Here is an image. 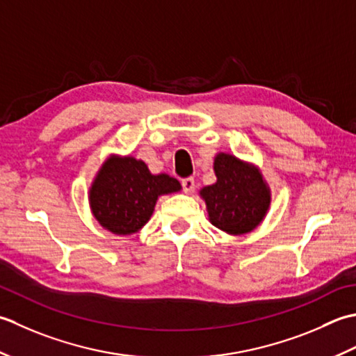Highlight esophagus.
I'll use <instances>...</instances> for the list:
<instances>
[{
	"label": "esophagus",
	"mask_w": 356,
	"mask_h": 356,
	"mask_svg": "<svg viewBox=\"0 0 356 356\" xmlns=\"http://www.w3.org/2000/svg\"><path fill=\"white\" fill-rule=\"evenodd\" d=\"M181 186H183V191H184L186 193L192 192V191H193V187H195V179H193L192 177L183 178V179H181Z\"/></svg>",
	"instance_id": "obj_1"
}]
</instances>
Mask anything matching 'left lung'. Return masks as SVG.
I'll use <instances>...</instances> for the list:
<instances>
[{
  "label": "left lung",
  "instance_id": "left-lung-1",
  "mask_svg": "<svg viewBox=\"0 0 356 356\" xmlns=\"http://www.w3.org/2000/svg\"><path fill=\"white\" fill-rule=\"evenodd\" d=\"M213 170L216 183L200 192L210 222L232 235L252 232L270 206V191L259 170L229 154L216 155Z\"/></svg>",
  "mask_w": 356,
  "mask_h": 356
}]
</instances>
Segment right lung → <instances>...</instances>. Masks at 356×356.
Listing matches in <instances>:
<instances>
[{"label":"right lung","instance_id":"right-lung-1","mask_svg":"<svg viewBox=\"0 0 356 356\" xmlns=\"http://www.w3.org/2000/svg\"><path fill=\"white\" fill-rule=\"evenodd\" d=\"M179 181L165 173L152 175L132 156H112L90 187V209L97 221L115 235H130L150 220L159 195L178 192Z\"/></svg>","mask_w":356,"mask_h":356}]
</instances>
